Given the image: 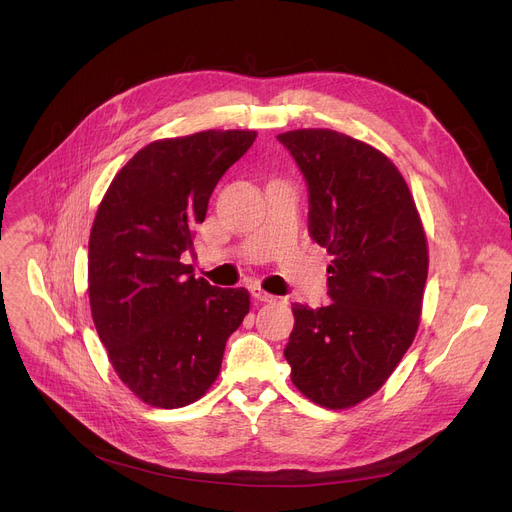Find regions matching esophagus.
Masks as SVG:
<instances>
[{"label": "esophagus", "mask_w": 512, "mask_h": 512, "mask_svg": "<svg viewBox=\"0 0 512 512\" xmlns=\"http://www.w3.org/2000/svg\"><path fill=\"white\" fill-rule=\"evenodd\" d=\"M251 294H253V297H255L257 301H261V303H276V301H278V297H274V294H270V292L261 290L259 286H253V288H251Z\"/></svg>", "instance_id": "obj_1"}]
</instances>
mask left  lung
Listing matches in <instances>:
<instances>
[{"instance_id":"left-lung-1","label":"left lung","mask_w":512,"mask_h":512,"mask_svg":"<svg viewBox=\"0 0 512 512\" xmlns=\"http://www.w3.org/2000/svg\"><path fill=\"white\" fill-rule=\"evenodd\" d=\"M307 182L309 236L332 255L330 305L294 303L292 384L328 409L378 392L419 328L427 240L392 161L328 128L278 134Z\"/></svg>"}]
</instances>
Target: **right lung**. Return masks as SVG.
Wrapping results in <instances>:
<instances>
[{
  "label": "right lung",
  "mask_w": 512,
  "mask_h": 512,
  "mask_svg": "<svg viewBox=\"0 0 512 512\" xmlns=\"http://www.w3.org/2000/svg\"><path fill=\"white\" fill-rule=\"evenodd\" d=\"M257 132L205 130L149 143L116 174L89 240V301L120 380L161 409L201 398L249 313L245 288L195 278L180 255L226 170Z\"/></svg>",
  "instance_id": "obj_1"
}]
</instances>
